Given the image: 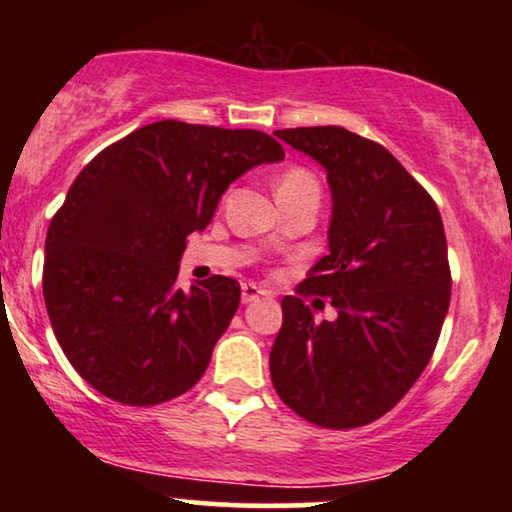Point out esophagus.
Masks as SVG:
<instances>
[{"label":"esophagus","mask_w":512,"mask_h":512,"mask_svg":"<svg viewBox=\"0 0 512 512\" xmlns=\"http://www.w3.org/2000/svg\"><path fill=\"white\" fill-rule=\"evenodd\" d=\"M261 296H268V291L258 289V286H256V284H251V282L242 284V303H244V305H247V303H254V300H258Z\"/></svg>","instance_id":"34e87169"}]
</instances>
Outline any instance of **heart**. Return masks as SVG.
<instances>
[{
    "instance_id": "1",
    "label": "heart",
    "mask_w": 512,
    "mask_h": 512,
    "mask_svg": "<svg viewBox=\"0 0 512 512\" xmlns=\"http://www.w3.org/2000/svg\"><path fill=\"white\" fill-rule=\"evenodd\" d=\"M275 191H277V200H282V198H298V195H319L321 186H319V179L314 177L307 167L291 165L277 177Z\"/></svg>"
}]
</instances>
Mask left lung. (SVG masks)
Listing matches in <instances>:
<instances>
[{
    "instance_id": "obj_1",
    "label": "left lung",
    "mask_w": 512,
    "mask_h": 512,
    "mask_svg": "<svg viewBox=\"0 0 512 512\" xmlns=\"http://www.w3.org/2000/svg\"><path fill=\"white\" fill-rule=\"evenodd\" d=\"M275 135L326 170L328 256L300 293L328 298L338 319L317 324L310 305L286 296L270 377L307 422L356 429L394 408L436 349L452 289L443 219L424 186L373 139L338 125Z\"/></svg>"
}]
</instances>
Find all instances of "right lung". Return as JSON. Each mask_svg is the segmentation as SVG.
I'll list each match as a JSON object with an SVG mask.
<instances>
[{
	"label": "right lung",
	"instance_id": "add662e5",
	"mask_svg": "<svg viewBox=\"0 0 512 512\" xmlns=\"http://www.w3.org/2000/svg\"><path fill=\"white\" fill-rule=\"evenodd\" d=\"M284 149L261 130L158 121L97 153L46 235L44 300L76 373L111 401L158 405L200 380L240 305L214 275L177 286L186 237L221 195Z\"/></svg>",
	"mask_w": 512,
	"mask_h": 512
}]
</instances>
